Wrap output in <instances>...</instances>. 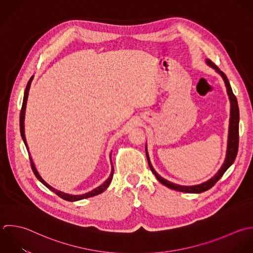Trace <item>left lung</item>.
<instances>
[{"label":"left lung","instance_id":"left-lung-1","mask_svg":"<svg viewBox=\"0 0 253 253\" xmlns=\"http://www.w3.org/2000/svg\"><path fill=\"white\" fill-rule=\"evenodd\" d=\"M208 65L211 66L212 68H214L218 73L221 74V76L223 77L226 86H227V91L228 94L230 96V100H231V118H230V131H229V140H228V150H227V157L225 160V163L223 165V167L221 168V169L216 173V175L214 177H212L210 180L199 184V185H194V186H182V185H177L174 183H171L170 181H168L167 179L163 178L161 175H159L156 170L153 169L151 163H150V159L147 155V159H148V163H149V167L152 170V172L156 175L157 179L163 183L164 185H166L167 187L176 190V191H180V192H187V193H201L204 191H207L208 189L212 188L217 181L223 176V174L226 172V170L234 164L237 155H238V151H239V122H240V110H239V105H238V100L236 95L233 92L232 86L230 84V82L227 78V76L220 71V69L210 60L207 61ZM147 154V153H146Z\"/></svg>","mask_w":253,"mask_h":253}]
</instances>
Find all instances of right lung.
Wrapping results in <instances>:
<instances>
[{
	"instance_id": "right-lung-1",
	"label": "right lung",
	"mask_w": 253,
	"mask_h": 253,
	"mask_svg": "<svg viewBox=\"0 0 253 253\" xmlns=\"http://www.w3.org/2000/svg\"><path fill=\"white\" fill-rule=\"evenodd\" d=\"M31 80H32V77L29 79L27 84H26V87H25V90H24V95H23V100H22V105H21V109H20V114H19V127H20V135H21V138L25 144V147L27 149V152H28V148H27V145H26V140H25V136H24V111H25V106H26V100H27V96H28V90H29V86H30V83H31ZM29 160H30V166H31V169H32V171L33 173L35 174V176L37 177L38 180H40L47 188H49L51 191H53L56 195H58L59 197H61L62 199L64 200H67V201H78V200H82V199H84V198H88V197H92V196H95V195H98L100 193H102L110 184L111 180H112V177H113V171H114V169L112 167V171L110 173V176L108 177V179H106V181L100 185L99 187L95 188L94 190L88 192V193H85V194H83V195H70V194H66V193H63L61 191H58L56 189H54L53 187H51L48 183H46L42 178L41 176L39 175V173L37 172L36 169H35V166L32 162V159L31 157L29 156Z\"/></svg>"
}]
</instances>
